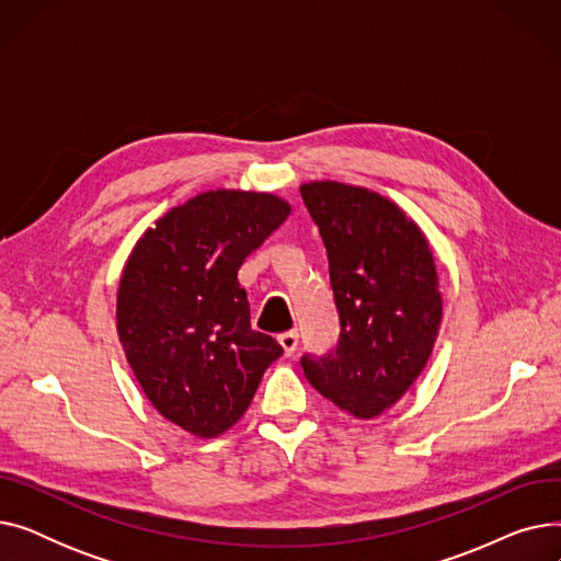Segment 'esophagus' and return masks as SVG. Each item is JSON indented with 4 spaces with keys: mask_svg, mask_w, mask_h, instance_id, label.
Returning <instances> with one entry per match:
<instances>
[{
    "mask_svg": "<svg viewBox=\"0 0 561 561\" xmlns=\"http://www.w3.org/2000/svg\"><path fill=\"white\" fill-rule=\"evenodd\" d=\"M298 339H300V336H298V330H290V332H284V334L277 336V341H279V345H282L286 357H290L293 352L298 350Z\"/></svg>",
    "mask_w": 561,
    "mask_h": 561,
    "instance_id": "obj_1",
    "label": "esophagus"
}]
</instances>
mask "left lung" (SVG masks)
<instances>
[{
    "mask_svg": "<svg viewBox=\"0 0 561 561\" xmlns=\"http://www.w3.org/2000/svg\"><path fill=\"white\" fill-rule=\"evenodd\" d=\"M302 199L328 248L341 320L334 355L302 359L309 385L357 421L385 414L427 366L444 298L427 236L364 186L316 180Z\"/></svg>",
    "mask_w": 561,
    "mask_h": 561,
    "instance_id": "left-lung-1",
    "label": "left lung"
}]
</instances>
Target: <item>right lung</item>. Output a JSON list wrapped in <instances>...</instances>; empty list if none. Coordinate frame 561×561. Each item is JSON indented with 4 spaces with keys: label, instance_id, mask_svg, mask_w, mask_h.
Listing matches in <instances>:
<instances>
[{
    "label": "right lung",
    "instance_id": "obj_1",
    "mask_svg": "<svg viewBox=\"0 0 561 561\" xmlns=\"http://www.w3.org/2000/svg\"><path fill=\"white\" fill-rule=\"evenodd\" d=\"M288 214L273 193L204 191L157 218L125 261L117 339L145 398L197 438L239 423L284 352L250 328L239 268Z\"/></svg>",
    "mask_w": 561,
    "mask_h": 561
}]
</instances>
